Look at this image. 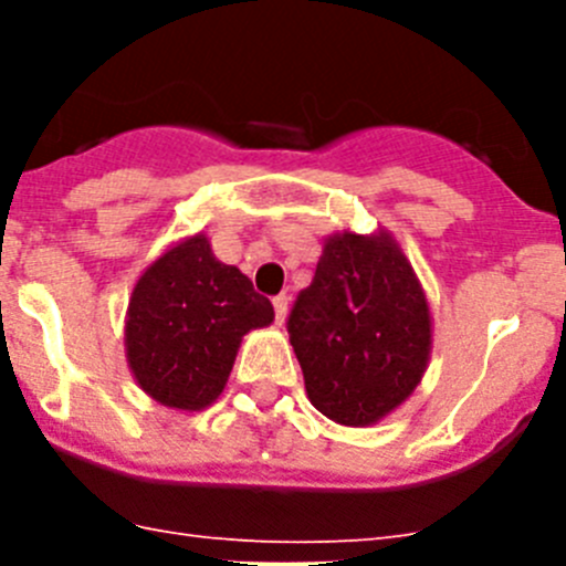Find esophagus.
<instances>
[{"label":"esophagus","mask_w":566,"mask_h":566,"mask_svg":"<svg viewBox=\"0 0 566 566\" xmlns=\"http://www.w3.org/2000/svg\"><path fill=\"white\" fill-rule=\"evenodd\" d=\"M272 303H274V319H277V326H283V323H286V312H289V297L286 294H280V297H274Z\"/></svg>","instance_id":"34e87169"}]
</instances>
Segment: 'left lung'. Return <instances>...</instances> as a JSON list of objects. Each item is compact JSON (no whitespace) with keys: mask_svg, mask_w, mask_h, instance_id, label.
<instances>
[{"mask_svg":"<svg viewBox=\"0 0 566 566\" xmlns=\"http://www.w3.org/2000/svg\"><path fill=\"white\" fill-rule=\"evenodd\" d=\"M289 334L323 417L368 428L417 391L433 348L424 289L394 234H328Z\"/></svg>","mask_w":566,"mask_h":566,"instance_id":"8db88e82","label":"left lung"}]
</instances>
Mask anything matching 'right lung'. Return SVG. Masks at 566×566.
Returning <instances> with one entry per match:
<instances>
[{"label":"right lung","instance_id":"1","mask_svg":"<svg viewBox=\"0 0 566 566\" xmlns=\"http://www.w3.org/2000/svg\"><path fill=\"white\" fill-rule=\"evenodd\" d=\"M272 319L252 280L214 258L207 234H189L135 280L124 319L129 374L164 408L198 413L227 388L243 337Z\"/></svg>","mask_w":566,"mask_h":566}]
</instances>
